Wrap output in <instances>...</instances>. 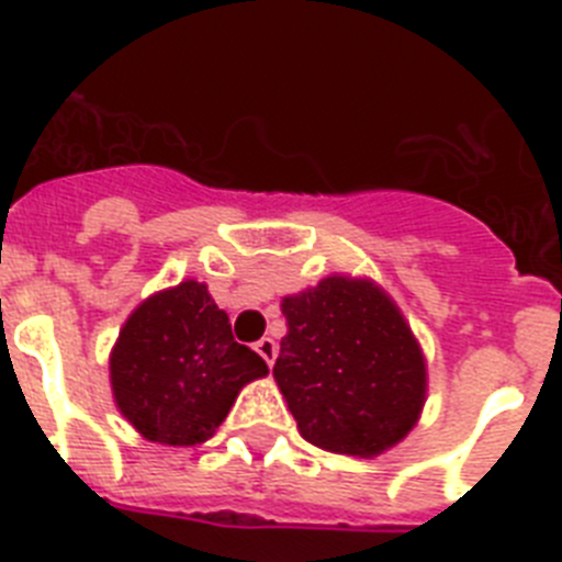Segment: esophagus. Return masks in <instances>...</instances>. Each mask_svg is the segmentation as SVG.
Returning a JSON list of instances; mask_svg holds the SVG:
<instances>
[{
    "mask_svg": "<svg viewBox=\"0 0 562 562\" xmlns=\"http://www.w3.org/2000/svg\"><path fill=\"white\" fill-rule=\"evenodd\" d=\"M256 351L261 355V360H265L267 366L272 369V362H276V357H278V342L272 340V337H261V340L256 342Z\"/></svg>",
    "mask_w": 562,
    "mask_h": 562,
    "instance_id": "esophagus-1",
    "label": "esophagus"
}]
</instances>
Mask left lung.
Wrapping results in <instances>:
<instances>
[{
    "instance_id": "1",
    "label": "left lung",
    "mask_w": 562,
    "mask_h": 562,
    "mask_svg": "<svg viewBox=\"0 0 562 562\" xmlns=\"http://www.w3.org/2000/svg\"><path fill=\"white\" fill-rule=\"evenodd\" d=\"M278 389L297 430L329 453L374 459L400 445L428 396V362L394 297L335 272L281 301Z\"/></svg>"
}]
</instances>
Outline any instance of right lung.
<instances>
[{"mask_svg":"<svg viewBox=\"0 0 562 562\" xmlns=\"http://www.w3.org/2000/svg\"><path fill=\"white\" fill-rule=\"evenodd\" d=\"M270 374L233 340L207 284L186 278L126 317L109 355L114 405L143 439L193 448L216 434L247 382Z\"/></svg>","mask_w":562,"mask_h":562,"instance_id":"right-lung-1","label":"right lung"}]
</instances>
